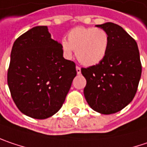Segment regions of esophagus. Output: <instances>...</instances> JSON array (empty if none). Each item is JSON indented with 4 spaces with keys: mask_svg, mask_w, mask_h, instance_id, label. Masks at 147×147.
<instances>
[{
    "mask_svg": "<svg viewBox=\"0 0 147 147\" xmlns=\"http://www.w3.org/2000/svg\"><path fill=\"white\" fill-rule=\"evenodd\" d=\"M76 71H77V74H81V68L79 66H76Z\"/></svg>",
    "mask_w": 147,
    "mask_h": 147,
    "instance_id": "esophagus-1",
    "label": "esophagus"
}]
</instances>
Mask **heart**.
<instances>
[{"instance_id": "b5f03b06", "label": "heart", "mask_w": 147, "mask_h": 147, "mask_svg": "<svg viewBox=\"0 0 147 147\" xmlns=\"http://www.w3.org/2000/svg\"><path fill=\"white\" fill-rule=\"evenodd\" d=\"M109 47L108 33L101 28L77 26L68 34V41L62 42L64 54L71 58L74 51L79 62L85 66L99 63Z\"/></svg>"}]
</instances>
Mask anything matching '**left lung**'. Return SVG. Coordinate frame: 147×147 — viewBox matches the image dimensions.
Masks as SVG:
<instances>
[{
    "label": "left lung",
    "mask_w": 147,
    "mask_h": 147,
    "mask_svg": "<svg viewBox=\"0 0 147 147\" xmlns=\"http://www.w3.org/2000/svg\"><path fill=\"white\" fill-rule=\"evenodd\" d=\"M96 26L108 33L109 47L98 64L81 68L87 81L84 94L93 110L110 115L124 109L134 99L142 63L136 42L121 26L106 22Z\"/></svg>",
    "instance_id": "obj_1"
}]
</instances>
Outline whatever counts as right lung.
Here are the masks:
<instances>
[{"mask_svg":"<svg viewBox=\"0 0 147 147\" xmlns=\"http://www.w3.org/2000/svg\"><path fill=\"white\" fill-rule=\"evenodd\" d=\"M62 44L51 38L47 26H35L15 41L7 84L19 110L43 120L62 107L74 78L75 63L63 57Z\"/></svg>","mask_w":147,"mask_h":147,"instance_id":"right-lung-1","label":"right lung"}]
</instances>
